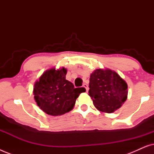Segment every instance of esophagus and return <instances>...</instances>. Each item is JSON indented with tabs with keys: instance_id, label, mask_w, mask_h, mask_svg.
Returning <instances> with one entry per match:
<instances>
[{
	"instance_id": "obj_1",
	"label": "esophagus",
	"mask_w": 154,
	"mask_h": 154,
	"mask_svg": "<svg viewBox=\"0 0 154 154\" xmlns=\"http://www.w3.org/2000/svg\"><path fill=\"white\" fill-rule=\"evenodd\" d=\"M83 87L85 88L86 92H88V90H89V88H88V85H87V84H86V83H84V84H83Z\"/></svg>"
}]
</instances>
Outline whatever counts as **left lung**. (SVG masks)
<instances>
[{
    "label": "left lung",
    "mask_w": 154,
    "mask_h": 154,
    "mask_svg": "<svg viewBox=\"0 0 154 154\" xmlns=\"http://www.w3.org/2000/svg\"><path fill=\"white\" fill-rule=\"evenodd\" d=\"M89 95L99 111L113 113L128 97V85L114 71L96 69L90 74Z\"/></svg>",
    "instance_id": "left-lung-1"
}]
</instances>
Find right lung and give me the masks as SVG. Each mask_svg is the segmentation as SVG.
I'll return each instance as SVG.
<instances>
[{"mask_svg": "<svg viewBox=\"0 0 154 154\" xmlns=\"http://www.w3.org/2000/svg\"><path fill=\"white\" fill-rule=\"evenodd\" d=\"M66 69L45 71L34 84L33 95L41 110L51 116H61L70 111L84 88H75L71 82L66 80Z\"/></svg>", "mask_w": 154, "mask_h": 154, "instance_id": "right-lung-1", "label": "right lung"}]
</instances>
